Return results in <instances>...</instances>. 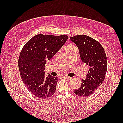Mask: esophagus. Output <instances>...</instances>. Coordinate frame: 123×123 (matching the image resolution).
<instances>
[{
    "label": "esophagus",
    "mask_w": 123,
    "mask_h": 123,
    "mask_svg": "<svg viewBox=\"0 0 123 123\" xmlns=\"http://www.w3.org/2000/svg\"><path fill=\"white\" fill-rule=\"evenodd\" d=\"M63 78H64V79H72V77H68V76H67V75H64V76H63Z\"/></svg>",
    "instance_id": "1"
}]
</instances>
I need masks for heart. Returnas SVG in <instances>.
<instances>
[{
    "instance_id": "1",
    "label": "heart",
    "mask_w": 123,
    "mask_h": 123,
    "mask_svg": "<svg viewBox=\"0 0 123 123\" xmlns=\"http://www.w3.org/2000/svg\"><path fill=\"white\" fill-rule=\"evenodd\" d=\"M74 46H75L73 45H70L69 46H68L67 47V48H66V49H69V48H72V47H74Z\"/></svg>"
}]
</instances>
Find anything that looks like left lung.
<instances>
[{
    "label": "left lung",
    "instance_id": "obj_1",
    "mask_svg": "<svg viewBox=\"0 0 123 123\" xmlns=\"http://www.w3.org/2000/svg\"><path fill=\"white\" fill-rule=\"evenodd\" d=\"M70 38L79 49L82 62L89 67L86 80H81V87L74 92L79 96L87 97L95 92L105 79L107 68L105 51L100 43L87 35H78Z\"/></svg>",
    "mask_w": 123,
    "mask_h": 123
}]
</instances>
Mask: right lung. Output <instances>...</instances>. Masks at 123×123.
Wrapping results in <instances>:
<instances>
[{
  "mask_svg": "<svg viewBox=\"0 0 123 123\" xmlns=\"http://www.w3.org/2000/svg\"><path fill=\"white\" fill-rule=\"evenodd\" d=\"M68 36L40 34L25 44L18 59L20 77L30 92L36 97L46 99L56 90L58 77H45V63L63 46Z\"/></svg>",
  "mask_w": 123,
  "mask_h": 123,
  "instance_id": "right-lung-1",
  "label": "right lung"
}]
</instances>
